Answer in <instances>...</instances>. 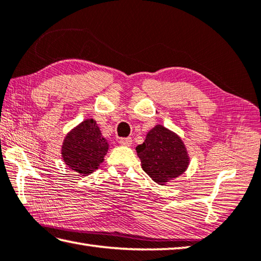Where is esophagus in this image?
Returning a JSON list of instances; mask_svg holds the SVG:
<instances>
[{"instance_id":"1","label":"esophagus","mask_w":261,"mask_h":261,"mask_svg":"<svg viewBox=\"0 0 261 261\" xmlns=\"http://www.w3.org/2000/svg\"><path fill=\"white\" fill-rule=\"evenodd\" d=\"M119 143L124 146H130L133 144V140L130 137H125V139H120Z\"/></svg>"}]
</instances>
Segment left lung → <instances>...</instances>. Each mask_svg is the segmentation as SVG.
I'll use <instances>...</instances> for the list:
<instances>
[{"label":"left lung","instance_id":"obj_1","mask_svg":"<svg viewBox=\"0 0 261 261\" xmlns=\"http://www.w3.org/2000/svg\"><path fill=\"white\" fill-rule=\"evenodd\" d=\"M141 166L156 184L166 185L185 173L190 155L180 137L162 125H155L143 143L136 146Z\"/></svg>","mask_w":261,"mask_h":261}]
</instances>
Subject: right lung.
<instances>
[{"instance_id": "add662e5", "label": "right lung", "mask_w": 261, "mask_h": 261, "mask_svg": "<svg viewBox=\"0 0 261 261\" xmlns=\"http://www.w3.org/2000/svg\"><path fill=\"white\" fill-rule=\"evenodd\" d=\"M109 150V143L103 137L96 121L92 118L67 133L61 146V156L71 170L87 176L99 168Z\"/></svg>"}]
</instances>
